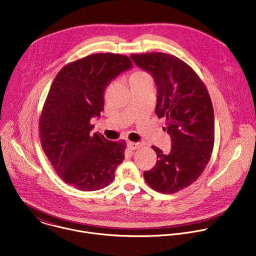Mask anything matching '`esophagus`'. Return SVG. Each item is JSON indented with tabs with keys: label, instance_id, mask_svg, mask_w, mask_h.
Wrapping results in <instances>:
<instances>
[{
	"label": "esophagus",
	"instance_id": "34e87169",
	"mask_svg": "<svg viewBox=\"0 0 256 256\" xmlns=\"http://www.w3.org/2000/svg\"><path fill=\"white\" fill-rule=\"evenodd\" d=\"M128 150H138L142 148V144L140 142H128Z\"/></svg>",
	"mask_w": 256,
	"mask_h": 256
}]
</instances>
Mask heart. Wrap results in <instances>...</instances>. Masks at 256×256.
<instances>
[{"mask_svg":"<svg viewBox=\"0 0 256 256\" xmlns=\"http://www.w3.org/2000/svg\"><path fill=\"white\" fill-rule=\"evenodd\" d=\"M136 74H144V72H136Z\"/></svg>","mask_w":256,"mask_h":256,"instance_id":"1","label":"heart"}]
</instances>
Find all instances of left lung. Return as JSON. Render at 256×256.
<instances>
[{
    "instance_id": "obj_1",
    "label": "left lung",
    "mask_w": 256,
    "mask_h": 256,
    "mask_svg": "<svg viewBox=\"0 0 256 256\" xmlns=\"http://www.w3.org/2000/svg\"><path fill=\"white\" fill-rule=\"evenodd\" d=\"M130 58L148 72L158 86L156 112L164 118L172 150L156 152V166L144 172L156 192L176 194L194 184L208 166L214 144V106L208 88L186 62L164 52L132 54Z\"/></svg>"
}]
</instances>
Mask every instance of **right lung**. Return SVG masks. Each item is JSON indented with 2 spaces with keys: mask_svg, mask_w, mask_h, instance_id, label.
Instances as JSON below:
<instances>
[{
  "mask_svg": "<svg viewBox=\"0 0 256 256\" xmlns=\"http://www.w3.org/2000/svg\"><path fill=\"white\" fill-rule=\"evenodd\" d=\"M132 66L120 54H92L66 64L50 86L38 120L42 148L60 180L78 190L108 186L124 160L126 140L90 134V120L100 116L112 80Z\"/></svg>",
  "mask_w": 256,
  "mask_h": 256,
  "instance_id": "obj_1",
  "label": "right lung"
}]
</instances>
